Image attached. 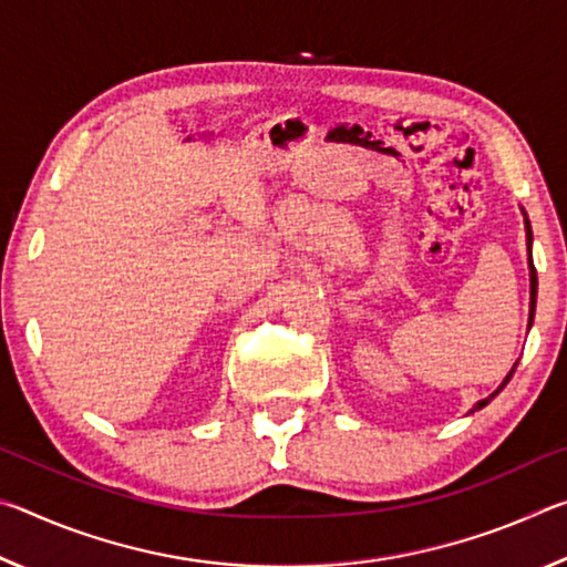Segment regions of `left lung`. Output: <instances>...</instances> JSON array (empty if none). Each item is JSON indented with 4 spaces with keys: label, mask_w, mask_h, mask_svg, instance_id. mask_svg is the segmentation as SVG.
Segmentation results:
<instances>
[{
    "label": "left lung",
    "mask_w": 567,
    "mask_h": 567,
    "mask_svg": "<svg viewBox=\"0 0 567 567\" xmlns=\"http://www.w3.org/2000/svg\"><path fill=\"white\" fill-rule=\"evenodd\" d=\"M525 215V213H523ZM525 233H527V265H530V324H533V315H535V295H537V275H535V265H533V255H530V247H533V229H530V223H527V217H525ZM530 324H527V328H530ZM515 368H517V362L513 364V370L507 372V378L501 382V388H497L491 398H485V400H480L477 405L470 410V412H475V410H480V408H485L487 402H491L497 392H501L507 382H511V378H513V372H515Z\"/></svg>",
    "instance_id": "8db88e82"
}]
</instances>
